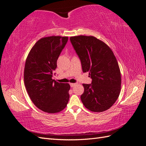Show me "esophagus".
Instances as JSON below:
<instances>
[{
  "instance_id": "1",
  "label": "esophagus",
  "mask_w": 146,
  "mask_h": 146,
  "mask_svg": "<svg viewBox=\"0 0 146 146\" xmlns=\"http://www.w3.org/2000/svg\"><path fill=\"white\" fill-rule=\"evenodd\" d=\"M76 84H75V83H70V86L71 88H73L74 86H75Z\"/></svg>"
}]
</instances>
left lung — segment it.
Instances as JSON below:
<instances>
[{"mask_svg":"<svg viewBox=\"0 0 146 146\" xmlns=\"http://www.w3.org/2000/svg\"><path fill=\"white\" fill-rule=\"evenodd\" d=\"M70 40L81 60L83 72H89L92 79L91 84H82L83 105L93 112L107 110L113 105L121 90L120 70L113 52L93 36H75Z\"/></svg>","mask_w":146,"mask_h":146,"instance_id":"1","label":"left lung"}]
</instances>
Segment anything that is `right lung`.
Wrapping results in <instances>:
<instances>
[{
  "instance_id": "right-lung-1",
  "label": "right lung",
  "mask_w": 146,
  "mask_h": 146,
  "mask_svg": "<svg viewBox=\"0 0 146 146\" xmlns=\"http://www.w3.org/2000/svg\"><path fill=\"white\" fill-rule=\"evenodd\" d=\"M68 41L67 36H52L41 38L26 58L24 81L34 105L48 113L60 112L69 100L70 85L52 79L56 61Z\"/></svg>"
}]
</instances>
